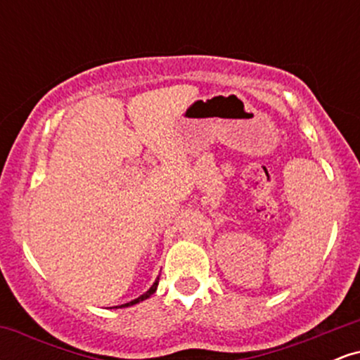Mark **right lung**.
I'll return each mask as SVG.
<instances>
[{"instance_id": "1", "label": "right lung", "mask_w": 360, "mask_h": 360, "mask_svg": "<svg viewBox=\"0 0 360 360\" xmlns=\"http://www.w3.org/2000/svg\"><path fill=\"white\" fill-rule=\"evenodd\" d=\"M157 284H159V278L155 279V283L152 284L150 288L147 289L146 292H143L142 296H139V298H135V300H131V301H128V303H125V304H122V307H113V308H127V307H134V304H137V303H140V301H143V300H147V298H150L152 295H154L155 292V289H157Z\"/></svg>"}]
</instances>
